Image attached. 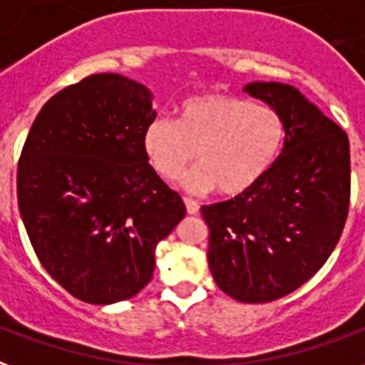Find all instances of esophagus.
Here are the masks:
<instances>
[{"label":"esophagus","instance_id":"obj_1","mask_svg":"<svg viewBox=\"0 0 365 365\" xmlns=\"http://www.w3.org/2000/svg\"><path fill=\"white\" fill-rule=\"evenodd\" d=\"M185 206L188 214H198V212H200V204L196 200H192V198H185Z\"/></svg>","mask_w":365,"mask_h":365}]
</instances>
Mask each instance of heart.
<instances>
[{
    "label": "heart",
    "mask_w": 365,
    "mask_h": 365,
    "mask_svg": "<svg viewBox=\"0 0 365 365\" xmlns=\"http://www.w3.org/2000/svg\"><path fill=\"white\" fill-rule=\"evenodd\" d=\"M288 128L274 106L223 93L194 95L182 101L177 122L155 118L143 132V151L153 171L177 180L194 163L186 188L206 192L220 188L227 196L247 192L278 161Z\"/></svg>",
    "instance_id": "b5f03b06"
}]
</instances>
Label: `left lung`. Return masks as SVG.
<instances>
[{
    "mask_svg": "<svg viewBox=\"0 0 365 365\" xmlns=\"http://www.w3.org/2000/svg\"><path fill=\"white\" fill-rule=\"evenodd\" d=\"M245 91L284 116V150L264 179L202 206V215L215 284L237 302L267 303L315 276L339 243L350 206V143L289 85L251 83Z\"/></svg>",
    "mask_w": 365,
    "mask_h": 365,
    "instance_id": "1",
    "label": "left lung"
}]
</instances>
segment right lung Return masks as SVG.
Here are the masks:
<instances>
[{
	"instance_id": "obj_1",
	"label": "right lung",
	"mask_w": 365,
	"mask_h": 365,
	"mask_svg": "<svg viewBox=\"0 0 365 365\" xmlns=\"http://www.w3.org/2000/svg\"><path fill=\"white\" fill-rule=\"evenodd\" d=\"M151 98L118 73L85 77L42 106L19 157L26 235L46 272L81 302L106 305L145 288L157 245L186 214L143 151Z\"/></svg>"
}]
</instances>
